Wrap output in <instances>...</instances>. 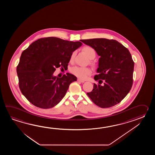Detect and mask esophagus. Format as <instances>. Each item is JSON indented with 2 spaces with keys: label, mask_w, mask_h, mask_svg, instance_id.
I'll list each match as a JSON object with an SVG mask.
<instances>
[{
  "label": "esophagus",
  "mask_w": 155,
  "mask_h": 155,
  "mask_svg": "<svg viewBox=\"0 0 155 155\" xmlns=\"http://www.w3.org/2000/svg\"><path fill=\"white\" fill-rule=\"evenodd\" d=\"M78 81H79V82H81V83H84V82H85V81H84V80H82L80 79H78Z\"/></svg>",
  "instance_id": "esophagus-1"
}]
</instances>
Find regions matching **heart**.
<instances>
[{"mask_svg": "<svg viewBox=\"0 0 155 155\" xmlns=\"http://www.w3.org/2000/svg\"><path fill=\"white\" fill-rule=\"evenodd\" d=\"M84 52L87 55L89 59H94L96 57V52L95 50L91 46H85L83 49ZM75 52L72 53L70 56V61H73L74 56ZM94 65V64H93ZM71 72L73 73L74 75L78 77L81 79H85L87 76L90 75L91 73V70L89 68H84L80 66H75L73 67L71 69Z\"/></svg>", "mask_w": 155, "mask_h": 155, "instance_id": "obj_1", "label": "heart"}]
</instances>
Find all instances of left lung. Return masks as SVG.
Returning <instances> with one entry per match:
<instances>
[{"label":"left lung","instance_id":"8db88e82","mask_svg":"<svg viewBox=\"0 0 155 155\" xmlns=\"http://www.w3.org/2000/svg\"><path fill=\"white\" fill-rule=\"evenodd\" d=\"M81 41L92 47L100 56L96 70L98 75L94 78L99 84L94 83L92 91L87 95L102 108L119 104L130 92L133 83L134 62L129 50L115 40L96 38Z\"/></svg>","mask_w":155,"mask_h":155}]
</instances>
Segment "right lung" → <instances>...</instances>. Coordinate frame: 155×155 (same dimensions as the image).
Masks as SVG:
<instances>
[{
	"instance_id": "obj_1",
	"label": "right lung",
	"mask_w": 155,
	"mask_h": 155,
	"mask_svg": "<svg viewBox=\"0 0 155 155\" xmlns=\"http://www.w3.org/2000/svg\"><path fill=\"white\" fill-rule=\"evenodd\" d=\"M82 44L48 37L37 40L23 51L17 75L20 91L30 102L41 109H49L61 101L77 78L70 73L61 78L53 74L55 68H68L71 55Z\"/></svg>"
}]
</instances>
